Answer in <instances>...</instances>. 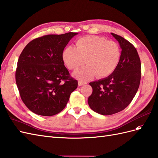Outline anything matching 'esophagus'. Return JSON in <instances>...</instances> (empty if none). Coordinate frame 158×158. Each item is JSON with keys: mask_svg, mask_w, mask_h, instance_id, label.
<instances>
[{"mask_svg": "<svg viewBox=\"0 0 158 158\" xmlns=\"http://www.w3.org/2000/svg\"><path fill=\"white\" fill-rule=\"evenodd\" d=\"M85 84H86V83H85V82L81 81H79V82H78V85H79V86H82V85H85Z\"/></svg>", "mask_w": 158, "mask_h": 158, "instance_id": "1", "label": "esophagus"}]
</instances>
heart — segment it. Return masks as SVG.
<instances>
[{"instance_id":"heart-1","label":"heart","mask_w":158,"mask_h":158,"mask_svg":"<svg viewBox=\"0 0 158 158\" xmlns=\"http://www.w3.org/2000/svg\"><path fill=\"white\" fill-rule=\"evenodd\" d=\"M62 59L66 66L73 71L77 70L85 62L87 63V66L74 74L81 80H88L95 75L98 77H106L118 67L121 49L114 40L88 35L77 40L75 47L69 45L64 48Z\"/></svg>"}]
</instances>
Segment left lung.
<instances>
[{
	"label": "left lung",
	"mask_w": 158,
	"mask_h": 158,
	"mask_svg": "<svg viewBox=\"0 0 158 158\" xmlns=\"http://www.w3.org/2000/svg\"><path fill=\"white\" fill-rule=\"evenodd\" d=\"M111 35L121 48L119 63L107 77L89 83L93 92L88 98L91 110L103 115L127 107L138 90L141 79V61L136 48L121 36Z\"/></svg>",
	"instance_id": "obj_1"
}]
</instances>
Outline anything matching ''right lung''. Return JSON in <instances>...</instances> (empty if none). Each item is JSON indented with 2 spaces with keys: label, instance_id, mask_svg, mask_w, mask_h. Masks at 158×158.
<instances>
[{
  "label": "right lung",
  "instance_id": "add662e5",
  "mask_svg": "<svg viewBox=\"0 0 158 158\" xmlns=\"http://www.w3.org/2000/svg\"><path fill=\"white\" fill-rule=\"evenodd\" d=\"M77 33L48 35L31 40L19 56L15 78L21 99L35 114L52 116L65 107L78 85L64 65L62 52Z\"/></svg>",
  "mask_w": 158,
  "mask_h": 158
}]
</instances>
